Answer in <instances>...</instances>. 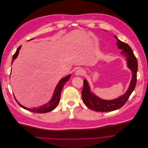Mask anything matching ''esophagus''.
Wrapping results in <instances>:
<instances>
[{
  "label": "esophagus",
  "instance_id": "1",
  "mask_svg": "<svg viewBox=\"0 0 148 148\" xmlns=\"http://www.w3.org/2000/svg\"><path fill=\"white\" fill-rule=\"evenodd\" d=\"M84 74V71L82 69H78L75 72V75L77 76H83Z\"/></svg>",
  "mask_w": 148,
  "mask_h": 148
}]
</instances>
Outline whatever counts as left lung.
I'll return each instance as SVG.
<instances>
[{
  "label": "left lung",
  "instance_id": "obj_1",
  "mask_svg": "<svg viewBox=\"0 0 148 148\" xmlns=\"http://www.w3.org/2000/svg\"><path fill=\"white\" fill-rule=\"evenodd\" d=\"M114 37L117 39V44L118 47L120 49H122L121 53L126 57L128 67L132 72V81L128 90L123 96L118 97L117 99L107 101L100 99L99 97L92 93L88 82L86 79H84L83 88L82 91L83 101L88 108L96 112H111L120 109L126 103L136 86L138 70L136 58L134 55L132 48L127 44L121 41L115 36H114Z\"/></svg>",
  "mask_w": 148,
  "mask_h": 148
}]
</instances>
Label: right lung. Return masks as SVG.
<instances>
[{"label":"right lung","instance_id":"right-lung-1","mask_svg":"<svg viewBox=\"0 0 148 148\" xmlns=\"http://www.w3.org/2000/svg\"><path fill=\"white\" fill-rule=\"evenodd\" d=\"M32 39H31L29 40H32ZM21 47V46L18 47V48L17 49L16 51L14 53V55L13 56L12 64L13 63V62L14 61V60L17 57L18 55L19 51H20V49ZM70 76H71V75H69L68 76H66V77L63 78L60 80L59 83H58L57 85V86H56L55 90H54V92H53V96L52 97L51 100L49 102H48L47 104H44V106H41L40 107H36V108L30 109V108H27V107H25L22 105H21L20 103L16 101V99H15V100L16 101L18 104L19 106L21 107H22V108H23V109L27 110H29L30 112H34V113H46V112H51L52 110L54 109L57 106L58 104L59 103L62 89V88H63L65 83L67 81H69V79L70 78Z\"/></svg>","mask_w":148,"mask_h":148}]
</instances>
